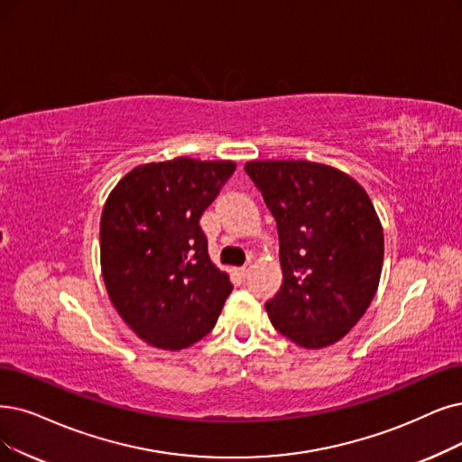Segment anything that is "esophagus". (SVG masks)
<instances>
[{
	"instance_id": "esophagus-1",
	"label": "esophagus",
	"mask_w": 462,
	"mask_h": 462,
	"mask_svg": "<svg viewBox=\"0 0 462 462\" xmlns=\"http://www.w3.org/2000/svg\"><path fill=\"white\" fill-rule=\"evenodd\" d=\"M250 269H252V265H250V263H246V265H243L241 269H238V274H241L243 279H246V276L250 274Z\"/></svg>"
}]
</instances>
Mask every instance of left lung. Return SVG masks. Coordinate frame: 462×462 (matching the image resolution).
<instances>
[{"mask_svg":"<svg viewBox=\"0 0 462 462\" xmlns=\"http://www.w3.org/2000/svg\"><path fill=\"white\" fill-rule=\"evenodd\" d=\"M279 231L282 284L265 303L293 343L322 348L370 307L383 267V229L370 197L345 172L310 161H250Z\"/></svg>","mask_w":462,"mask_h":462,"instance_id":"1","label":"left lung"}]
</instances>
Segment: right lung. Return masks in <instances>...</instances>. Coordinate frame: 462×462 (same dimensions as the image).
Listing matches in <instances>:
<instances>
[{"label": "right lung", "instance_id": "obj_1", "mask_svg": "<svg viewBox=\"0 0 462 462\" xmlns=\"http://www.w3.org/2000/svg\"><path fill=\"white\" fill-rule=\"evenodd\" d=\"M231 161L178 157L128 172L100 219L102 276L123 320L164 350L210 334L233 284L208 255L200 216L235 172Z\"/></svg>", "mask_w": 462, "mask_h": 462}]
</instances>
